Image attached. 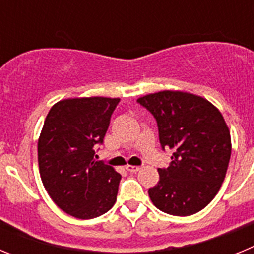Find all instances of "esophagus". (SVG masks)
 Instances as JSON below:
<instances>
[{
	"instance_id": "1",
	"label": "esophagus",
	"mask_w": 254,
	"mask_h": 254,
	"mask_svg": "<svg viewBox=\"0 0 254 254\" xmlns=\"http://www.w3.org/2000/svg\"><path fill=\"white\" fill-rule=\"evenodd\" d=\"M126 169L131 173H137L138 170H141V167H137V165H127V167H126Z\"/></svg>"
}]
</instances>
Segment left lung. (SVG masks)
I'll use <instances>...</instances> for the list:
<instances>
[{"mask_svg":"<svg viewBox=\"0 0 254 254\" xmlns=\"http://www.w3.org/2000/svg\"><path fill=\"white\" fill-rule=\"evenodd\" d=\"M137 103L156 120L163 150H174L149 190L152 203L174 216L196 214L216 196L228 170L232 141L223 116L206 99L183 91H159Z\"/></svg>","mask_w":254,"mask_h":254,"instance_id":"1","label":"left lung"}]
</instances>
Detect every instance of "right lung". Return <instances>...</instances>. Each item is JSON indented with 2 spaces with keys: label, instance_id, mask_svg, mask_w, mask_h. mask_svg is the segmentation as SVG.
Returning a JSON list of instances; mask_svg holds the SVG:
<instances>
[{
  "label": "right lung",
  "instance_id": "obj_1",
  "mask_svg": "<svg viewBox=\"0 0 254 254\" xmlns=\"http://www.w3.org/2000/svg\"><path fill=\"white\" fill-rule=\"evenodd\" d=\"M118 98H75L51 108L38 141L40 178L53 202L77 219H94L113 207L121 174L95 161Z\"/></svg>",
  "mask_w": 254,
  "mask_h": 254
}]
</instances>
